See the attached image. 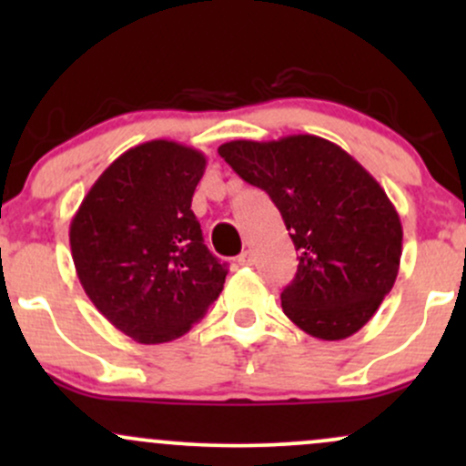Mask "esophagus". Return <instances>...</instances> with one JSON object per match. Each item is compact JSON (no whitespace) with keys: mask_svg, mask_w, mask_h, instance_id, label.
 Wrapping results in <instances>:
<instances>
[{"mask_svg":"<svg viewBox=\"0 0 466 466\" xmlns=\"http://www.w3.org/2000/svg\"><path fill=\"white\" fill-rule=\"evenodd\" d=\"M237 260H238V265H243V267H248V265H254V254H251L249 249H245L243 254H240Z\"/></svg>","mask_w":466,"mask_h":466,"instance_id":"obj_1","label":"esophagus"}]
</instances>
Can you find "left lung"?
Here are the masks:
<instances>
[{
	"mask_svg": "<svg viewBox=\"0 0 466 466\" xmlns=\"http://www.w3.org/2000/svg\"><path fill=\"white\" fill-rule=\"evenodd\" d=\"M218 155L276 208L298 249V274L280 293L282 311L318 339L355 335L397 280L403 228L386 190L324 137L234 140Z\"/></svg>",
	"mask_w": 466,
	"mask_h": 466,
	"instance_id": "1",
	"label": "left lung"
}]
</instances>
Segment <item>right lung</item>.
<instances>
[{
	"label": "right lung",
	"instance_id": "right-lung-1",
	"mask_svg": "<svg viewBox=\"0 0 466 466\" xmlns=\"http://www.w3.org/2000/svg\"><path fill=\"white\" fill-rule=\"evenodd\" d=\"M206 164L186 144H137L106 166L69 223L85 293L140 344L188 333L226 282V263L203 245L190 210Z\"/></svg>",
	"mask_w": 466,
	"mask_h": 466
}]
</instances>
